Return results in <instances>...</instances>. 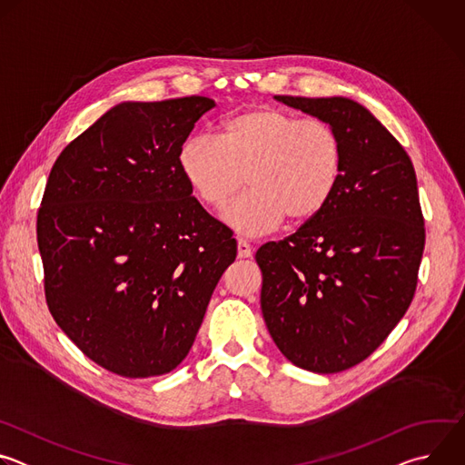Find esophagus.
I'll return each mask as SVG.
<instances>
[{"mask_svg":"<svg viewBox=\"0 0 465 465\" xmlns=\"http://www.w3.org/2000/svg\"><path fill=\"white\" fill-rule=\"evenodd\" d=\"M237 255H239L241 259H246V257L252 255V246H250L246 241H242V239L237 241Z\"/></svg>","mask_w":465,"mask_h":465,"instance_id":"obj_1","label":"esophagus"}]
</instances>
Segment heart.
I'll return each mask as SVG.
<instances>
[{"instance_id": "b5f03b06", "label": "heart", "mask_w": 465, "mask_h": 465, "mask_svg": "<svg viewBox=\"0 0 465 465\" xmlns=\"http://www.w3.org/2000/svg\"><path fill=\"white\" fill-rule=\"evenodd\" d=\"M342 143L329 123L274 106H255L223 123L217 138L193 136L178 153L183 180L203 204L223 210L242 187L248 193L223 219L239 235L274 232L285 219L314 217L342 174Z\"/></svg>"}]
</instances>
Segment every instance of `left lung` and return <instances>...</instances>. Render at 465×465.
<instances>
[{
  "instance_id": "8db88e82",
  "label": "left lung",
  "mask_w": 465,
  "mask_h": 465,
  "mask_svg": "<svg viewBox=\"0 0 465 465\" xmlns=\"http://www.w3.org/2000/svg\"><path fill=\"white\" fill-rule=\"evenodd\" d=\"M274 99L333 126L344 158L329 203L291 237L257 250L261 311L294 366L337 373L370 357L414 298L425 246L416 171L357 101Z\"/></svg>"
}]
</instances>
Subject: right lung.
<instances>
[{"label":"right lung","instance_id":"add662e5","mask_svg":"<svg viewBox=\"0 0 465 465\" xmlns=\"http://www.w3.org/2000/svg\"><path fill=\"white\" fill-rule=\"evenodd\" d=\"M208 97L123 101L56 158L36 237L47 307L70 341L121 377L173 371L235 261L232 230L193 196L178 153Z\"/></svg>","mask_w":465,"mask_h":465}]
</instances>
